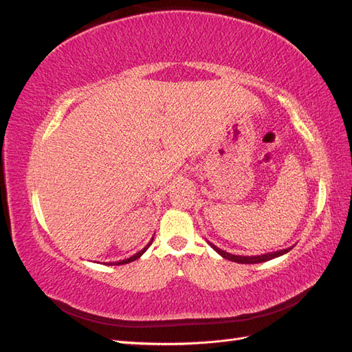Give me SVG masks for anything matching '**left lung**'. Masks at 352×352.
I'll return each instance as SVG.
<instances>
[{
  "label": "left lung",
  "mask_w": 352,
  "mask_h": 352,
  "mask_svg": "<svg viewBox=\"0 0 352 352\" xmlns=\"http://www.w3.org/2000/svg\"><path fill=\"white\" fill-rule=\"evenodd\" d=\"M210 243V247L214 250L217 254H220L223 258L226 260H230V261H235V263H241V264H257V263H264V261H269L272 258H276V257H280V255L289 252L292 250L291 248H286V250H280V251H274V252H269V254H261V255H235V254H230V252H226L223 251L220 248H217L214 243Z\"/></svg>",
  "instance_id": "8db88e82"
}]
</instances>
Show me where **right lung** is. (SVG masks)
I'll return each mask as SVG.
<instances>
[{
	"mask_svg": "<svg viewBox=\"0 0 352 352\" xmlns=\"http://www.w3.org/2000/svg\"><path fill=\"white\" fill-rule=\"evenodd\" d=\"M153 241H154V236L151 238V241L150 242H148L146 245H145V247L141 250V251H138L135 255H132V257H129V258H126V260H120V261H116V263H107L109 265H120V264H127V263H131V261H135V260H138V258H140L141 257V255L148 250V248H150V245L153 243Z\"/></svg>",
	"mask_w": 352,
	"mask_h": 352,
	"instance_id": "add662e5",
	"label": "right lung"
}]
</instances>
